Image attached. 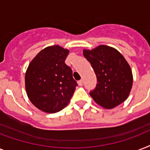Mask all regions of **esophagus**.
Listing matches in <instances>:
<instances>
[{"label":"esophagus","mask_w":150,"mask_h":150,"mask_svg":"<svg viewBox=\"0 0 150 150\" xmlns=\"http://www.w3.org/2000/svg\"><path fill=\"white\" fill-rule=\"evenodd\" d=\"M78 85H79V86H82V85H83V81H82V80H79V81L78 82Z\"/></svg>","instance_id":"esophagus-1"}]
</instances>
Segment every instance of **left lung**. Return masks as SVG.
<instances>
[{
  "label": "left lung",
  "mask_w": 150,
  "mask_h": 150,
  "mask_svg": "<svg viewBox=\"0 0 150 150\" xmlns=\"http://www.w3.org/2000/svg\"><path fill=\"white\" fill-rule=\"evenodd\" d=\"M97 78L96 89L90 92L93 100L104 109H113L125 102L132 87L131 67L115 48L100 45L93 50H83Z\"/></svg>",
  "instance_id": "1"
}]
</instances>
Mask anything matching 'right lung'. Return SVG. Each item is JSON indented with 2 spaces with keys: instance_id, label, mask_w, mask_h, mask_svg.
<instances>
[{
  "instance_id": "1",
  "label": "right lung",
  "mask_w": 150,
  "mask_h": 150,
  "mask_svg": "<svg viewBox=\"0 0 150 150\" xmlns=\"http://www.w3.org/2000/svg\"><path fill=\"white\" fill-rule=\"evenodd\" d=\"M68 54L61 46H50L39 52L27 68V96L35 107L47 114L67 107L77 86L71 68L64 63Z\"/></svg>"
}]
</instances>
